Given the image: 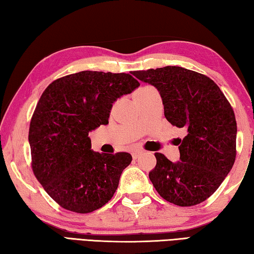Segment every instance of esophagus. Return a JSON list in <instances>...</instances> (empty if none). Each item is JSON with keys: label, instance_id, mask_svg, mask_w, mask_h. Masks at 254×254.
<instances>
[{"label": "esophagus", "instance_id": "1", "mask_svg": "<svg viewBox=\"0 0 254 254\" xmlns=\"http://www.w3.org/2000/svg\"><path fill=\"white\" fill-rule=\"evenodd\" d=\"M142 152H143L142 150H134V151L132 152V157H133V159H137V158H139V156H140V154L142 153Z\"/></svg>", "mask_w": 254, "mask_h": 254}]
</instances>
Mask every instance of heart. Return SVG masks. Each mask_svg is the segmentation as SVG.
<instances>
[{
    "instance_id": "b5f03b06",
    "label": "heart",
    "mask_w": 254,
    "mask_h": 254,
    "mask_svg": "<svg viewBox=\"0 0 254 254\" xmlns=\"http://www.w3.org/2000/svg\"><path fill=\"white\" fill-rule=\"evenodd\" d=\"M150 88H152V87H143V88H140L139 91H136V92L134 93V96H135V95H139V94L143 93V92H145V91H148V89H150Z\"/></svg>"
}]
</instances>
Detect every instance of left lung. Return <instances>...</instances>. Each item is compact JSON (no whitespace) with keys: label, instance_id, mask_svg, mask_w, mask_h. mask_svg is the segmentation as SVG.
Instances as JSON below:
<instances>
[{"label":"left lung","instance_id":"1","mask_svg":"<svg viewBox=\"0 0 254 254\" xmlns=\"http://www.w3.org/2000/svg\"><path fill=\"white\" fill-rule=\"evenodd\" d=\"M156 87L167 121L184 127L180 161L154 153L157 165L149 178L163 199L194 206L213 195L230 173L236 157L234 111L220 87L199 72L177 66L133 71Z\"/></svg>","mask_w":254,"mask_h":254}]
</instances>
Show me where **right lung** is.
Listing matches in <instances>:
<instances>
[{
  "label": "right lung",
  "instance_id": "right-lung-1",
  "mask_svg": "<svg viewBox=\"0 0 254 254\" xmlns=\"http://www.w3.org/2000/svg\"><path fill=\"white\" fill-rule=\"evenodd\" d=\"M139 86L124 72L85 70L54 80L42 93L29 128L31 166L63 208L91 213L113 197L132 156L94 152L88 133L106 126L113 103Z\"/></svg>",
  "mask_w": 254,
  "mask_h": 254
}]
</instances>
